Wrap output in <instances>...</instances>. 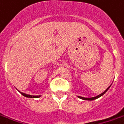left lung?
<instances>
[{
  "label": "left lung",
  "mask_w": 124,
  "mask_h": 124,
  "mask_svg": "<svg viewBox=\"0 0 124 124\" xmlns=\"http://www.w3.org/2000/svg\"><path fill=\"white\" fill-rule=\"evenodd\" d=\"M111 87V85L108 87V88L106 90L104 91V92H102V94H101L100 95H98V96H95V97H92V98H84V97H81V96H78V97L79 98H81V99H83V100H86V101H93V100H95V99H96V98H98L101 97V96H102V95L104 94H105V92H107V91L108 90V89H109V87Z\"/></svg>",
  "instance_id": "left-lung-1"
}]
</instances>
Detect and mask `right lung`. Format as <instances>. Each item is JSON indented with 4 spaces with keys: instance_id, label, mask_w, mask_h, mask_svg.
<instances>
[{
    "instance_id": "obj_1",
    "label": "right lung",
    "mask_w": 124,
    "mask_h": 124,
    "mask_svg": "<svg viewBox=\"0 0 124 124\" xmlns=\"http://www.w3.org/2000/svg\"><path fill=\"white\" fill-rule=\"evenodd\" d=\"M20 93L22 94L23 96H24L25 97H27V98H39L41 96H31V95L26 94H24V93H22V92H20Z\"/></svg>"
}]
</instances>
